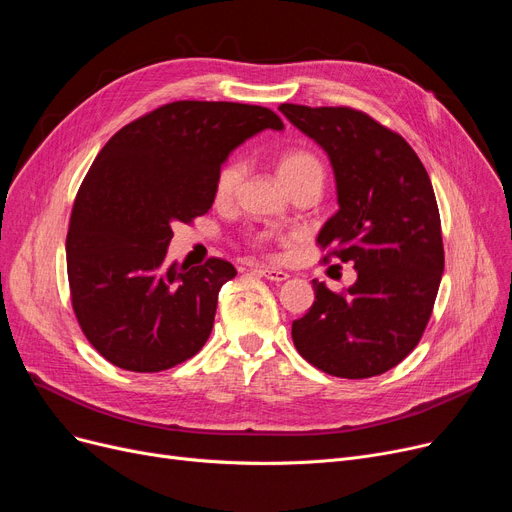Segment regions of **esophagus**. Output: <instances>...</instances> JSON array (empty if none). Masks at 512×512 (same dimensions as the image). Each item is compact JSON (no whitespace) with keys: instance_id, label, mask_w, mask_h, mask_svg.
<instances>
[{"instance_id":"obj_1","label":"esophagus","mask_w":512,"mask_h":512,"mask_svg":"<svg viewBox=\"0 0 512 512\" xmlns=\"http://www.w3.org/2000/svg\"><path fill=\"white\" fill-rule=\"evenodd\" d=\"M252 271H254V273H258V275H262V277H266V279L275 281V283H283V281H287V279H289V275H287L285 271L269 269V266H254Z\"/></svg>"}]
</instances>
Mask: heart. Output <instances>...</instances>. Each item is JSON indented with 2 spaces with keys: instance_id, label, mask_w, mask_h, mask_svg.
Instances as JSON below:
<instances>
[{
  "instance_id": "heart-1",
  "label": "heart",
  "mask_w": 512,
  "mask_h": 512,
  "mask_svg": "<svg viewBox=\"0 0 512 512\" xmlns=\"http://www.w3.org/2000/svg\"><path fill=\"white\" fill-rule=\"evenodd\" d=\"M308 173L323 175L321 162L308 152H291V154L283 156L277 164V175L283 185H287L289 181H294L302 175H308ZM243 175H246V164H243L241 160H229L216 177V185H214L216 200L218 202L233 200L241 181H243Z\"/></svg>"
}]
</instances>
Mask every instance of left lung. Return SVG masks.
<instances>
[{"instance_id": "1", "label": "left lung", "mask_w": 512, "mask_h": 512, "mask_svg": "<svg viewBox=\"0 0 512 512\" xmlns=\"http://www.w3.org/2000/svg\"><path fill=\"white\" fill-rule=\"evenodd\" d=\"M279 110L329 156L339 210L316 241L358 273L344 294L312 281L314 304L291 325L296 350L335 377L381 375L419 344L444 273L429 175L398 133L364 112L296 104Z\"/></svg>"}]
</instances>
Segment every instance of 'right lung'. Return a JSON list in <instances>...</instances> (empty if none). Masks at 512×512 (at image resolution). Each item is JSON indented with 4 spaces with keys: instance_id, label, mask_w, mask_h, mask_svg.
I'll list each match as a JSON object with an SVG mask.
<instances>
[{
    "instance_id": "add662e5",
    "label": "right lung",
    "mask_w": 512,
    "mask_h": 512,
    "mask_svg": "<svg viewBox=\"0 0 512 512\" xmlns=\"http://www.w3.org/2000/svg\"><path fill=\"white\" fill-rule=\"evenodd\" d=\"M281 118L262 106L173 102L120 129L93 160L66 235L72 308L114 367L158 373L210 337L218 291L235 266L166 264L175 223L212 208L221 166Z\"/></svg>"
}]
</instances>
